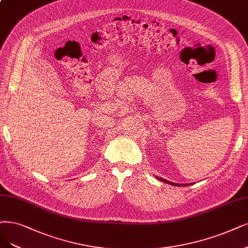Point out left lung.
<instances>
[{
  "label": "left lung",
  "mask_w": 248,
  "mask_h": 248,
  "mask_svg": "<svg viewBox=\"0 0 248 248\" xmlns=\"http://www.w3.org/2000/svg\"><path fill=\"white\" fill-rule=\"evenodd\" d=\"M156 179H158L159 181H162L164 183H168V184L171 185V186H187V184H178V183H172V182H170L168 180H164L163 178H160V177H156ZM191 185V184H190Z\"/></svg>",
  "instance_id": "left-lung-1"
}]
</instances>
